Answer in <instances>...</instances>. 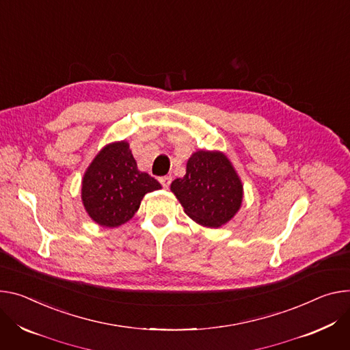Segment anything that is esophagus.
Masks as SVG:
<instances>
[{
  "instance_id": "34e87169",
  "label": "esophagus",
  "mask_w": 350,
  "mask_h": 350,
  "mask_svg": "<svg viewBox=\"0 0 350 350\" xmlns=\"http://www.w3.org/2000/svg\"><path fill=\"white\" fill-rule=\"evenodd\" d=\"M159 181H161V184H162L163 188H169V187H170V183H172V177H170V176H165V177H162Z\"/></svg>"
}]
</instances>
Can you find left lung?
I'll return each mask as SVG.
<instances>
[{"label": "left lung", "instance_id": "8db88e82", "mask_svg": "<svg viewBox=\"0 0 350 350\" xmlns=\"http://www.w3.org/2000/svg\"><path fill=\"white\" fill-rule=\"evenodd\" d=\"M184 212L196 224L217 229L241 208L244 188L230 159L220 150H197L187 161L185 176L170 185Z\"/></svg>", "mask_w": 350, "mask_h": 350}]
</instances>
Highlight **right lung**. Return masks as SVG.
I'll use <instances>...</instances> for the list:
<instances>
[{
    "instance_id": "right-lung-1",
    "label": "right lung",
    "mask_w": 350,
    "mask_h": 350,
    "mask_svg": "<svg viewBox=\"0 0 350 350\" xmlns=\"http://www.w3.org/2000/svg\"><path fill=\"white\" fill-rule=\"evenodd\" d=\"M161 188L157 180L138 169L124 139L105 145L93 157L83 173L81 200L94 224L113 229L133 219L145 194Z\"/></svg>"
}]
</instances>
